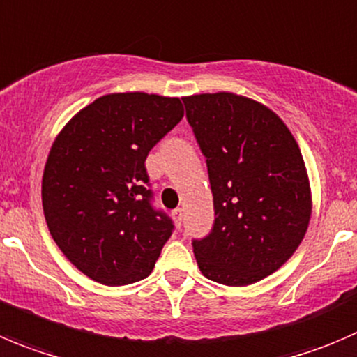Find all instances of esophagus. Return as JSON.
<instances>
[{"instance_id": "esophagus-1", "label": "esophagus", "mask_w": 357, "mask_h": 357, "mask_svg": "<svg viewBox=\"0 0 357 357\" xmlns=\"http://www.w3.org/2000/svg\"><path fill=\"white\" fill-rule=\"evenodd\" d=\"M172 218H174L176 225H178V227H181V223H183V209H174V211H172Z\"/></svg>"}]
</instances>
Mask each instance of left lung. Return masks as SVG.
<instances>
[{
	"mask_svg": "<svg viewBox=\"0 0 357 357\" xmlns=\"http://www.w3.org/2000/svg\"><path fill=\"white\" fill-rule=\"evenodd\" d=\"M183 102L214 202L209 235L192 242L200 272L227 286L261 281L291 258L309 227L312 200L298 144L252 99L218 92Z\"/></svg>",
	"mask_w": 357,
	"mask_h": 357,
	"instance_id": "left-lung-1",
	"label": "left lung"
}]
</instances>
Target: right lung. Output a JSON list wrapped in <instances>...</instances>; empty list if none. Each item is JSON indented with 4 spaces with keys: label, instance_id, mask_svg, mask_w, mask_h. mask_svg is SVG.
I'll return each instance as SVG.
<instances>
[{
    "label": "right lung",
    "instance_id": "obj_1",
    "mask_svg": "<svg viewBox=\"0 0 357 357\" xmlns=\"http://www.w3.org/2000/svg\"><path fill=\"white\" fill-rule=\"evenodd\" d=\"M183 115L178 98L108 94L76 113L52 144L45 220L66 258L94 281L123 286L153 271L174 223L151 204L144 162Z\"/></svg>",
    "mask_w": 357,
    "mask_h": 357
}]
</instances>
